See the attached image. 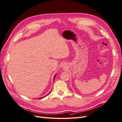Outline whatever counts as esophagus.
Here are the masks:
<instances>
[{
	"label": "esophagus",
	"instance_id": "obj_1",
	"mask_svg": "<svg viewBox=\"0 0 122 122\" xmlns=\"http://www.w3.org/2000/svg\"><path fill=\"white\" fill-rule=\"evenodd\" d=\"M65 66H63V68H64H64H65Z\"/></svg>",
	"mask_w": 122,
	"mask_h": 122
}]
</instances>
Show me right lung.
<instances>
[{
    "label": "right lung",
    "instance_id": "add662e5",
    "mask_svg": "<svg viewBox=\"0 0 122 122\" xmlns=\"http://www.w3.org/2000/svg\"><path fill=\"white\" fill-rule=\"evenodd\" d=\"M56 75H55L54 76V78H53V81H54V80L55 78L56 77ZM50 92H49V93H48V94H47V95H46V96H44V97H40V98H38V99H40V98H44V97H46V96H47V95H48V94H49V93H50Z\"/></svg>",
    "mask_w": 122,
    "mask_h": 122
}]
</instances>
